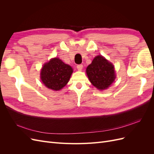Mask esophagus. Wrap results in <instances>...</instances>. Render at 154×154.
Segmentation results:
<instances>
[{"label": "esophagus", "mask_w": 154, "mask_h": 154, "mask_svg": "<svg viewBox=\"0 0 154 154\" xmlns=\"http://www.w3.org/2000/svg\"><path fill=\"white\" fill-rule=\"evenodd\" d=\"M77 69L78 71H81V70L83 69V65L82 64H79L77 66Z\"/></svg>", "instance_id": "obj_1"}]
</instances>
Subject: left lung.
<instances>
[{"label": "left lung", "instance_id": "obj_1", "mask_svg": "<svg viewBox=\"0 0 154 154\" xmlns=\"http://www.w3.org/2000/svg\"><path fill=\"white\" fill-rule=\"evenodd\" d=\"M86 72L92 84L100 90L106 89L116 78L114 66L101 55L93 59Z\"/></svg>", "mask_w": 154, "mask_h": 154}]
</instances>
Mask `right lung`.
I'll list each match as a JSON object with an SVG mask.
<instances>
[{"instance_id":"1","label":"right lung","mask_w":154,"mask_h":154,"mask_svg":"<svg viewBox=\"0 0 154 154\" xmlns=\"http://www.w3.org/2000/svg\"><path fill=\"white\" fill-rule=\"evenodd\" d=\"M73 72L72 68L58 58L45 63L40 72L42 83L50 89L59 91L66 85Z\"/></svg>"}]
</instances>
